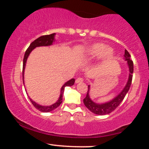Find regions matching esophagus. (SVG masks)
I'll use <instances>...</instances> for the list:
<instances>
[{
  "instance_id": "esophagus-1",
  "label": "esophagus",
  "mask_w": 149,
  "mask_h": 149,
  "mask_svg": "<svg viewBox=\"0 0 149 149\" xmlns=\"http://www.w3.org/2000/svg\"><path fill=\"white\" fill-rule=\"evenodd\" d=\"M83 79L82 78H78L76 80V83H83Z\"/></svg>"
}]
</instances>
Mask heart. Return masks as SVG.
Segmentation results:
<instances>
[{
  "instance_id": "b5f03b06",
  "label": "heart",
  "mask_w": 149,
  "mask_h": 149,
  "mask_svg": "<svg viewBox=\"0 0 149 149\" xmlns=\"http://www.w3.org/2000/svg\"><path fill=\"white\" fill-rule=\"evenodd\" d=\"M88 54L92 57L100 55L102 54V57L104 59L111 57L113 54V50L111 47H106L105 45L102 43H95L93 44L89 47L88 49Z\"/></svg>"
}]
</instances>
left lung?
I'll list each match as a JSON object with an SVG mask.
<instances>
[{
  "mask_svg": "<svg viewBox=\"0 0 149 149\" xmlns=\"http://www.w3.org/2000/svg\"><path fill=\"white\" fill-rule=\"evenodd\" d=\"M130 54L127 50H125V54H124V59L125 60L127 61V64L129 68V77H128V80L126 83L125 86L123 89L121 91L117 96L114 97L111 100L109 101V102H105V103H96V102H93L91 100L90 97V85H88V90L87 92V95L85 98L83 100V102H84L85 106L90 111L93 113L95 114H97V115L104 116L107 115V114L110 113L113 111L115 109L120 105V104L122 102L123 99L125 97L126 94L127 93L128 90H130V85L132 83V73L133 71H134V66H133V61L131 60L130 59Z\"/></svg>",
  "mask_w": 149,
  "mask_h": 149,
  "instance_id": "1",
  "label": "left lung"
}]
</instances>
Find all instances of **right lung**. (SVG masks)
Here are the masks:
<instances>
[{"label":"right lung","instance_id":"add662e5","mask_svg":"<svg viewBox=\"0 0 149 149\" xmlns=\"http://www.w3.org/2000/svg\"><path fill=\"white\" fill-rule=\"evenodd\" d=\"M55 34H56L55 33H54L50 34V35L42 36L38 38L36 40H35L34 41H33L31 42V43L30 44L29 47H28V49H27L26 51L24 57V60H23V71H22V75H23V82H24V74L26 63L27 59H28V57H29V56L30 53L31 52V51L33 50V49H35L36 47H37L52 45L53 42L55 41V40H54V36H55ZM74 83H75L74 78H72V79L68 80L66 83H65L61 88L60 95H59V99H58V100L55 102V103L52 104V105L42 106V105H40V104H37L36 102H34V101L32 100L31 98H29V100H30L32 104H33V105L34 106V107H35L36 109H37L38 110L40 111L45 112V113L50 112V111H52L54 110L55 109H57V108L61 104V102H62L63 94H64L65 87L72 86V85H73V84H74Z\"/></svg>","mask_w":149,"mask_h":149}]
</instances>
